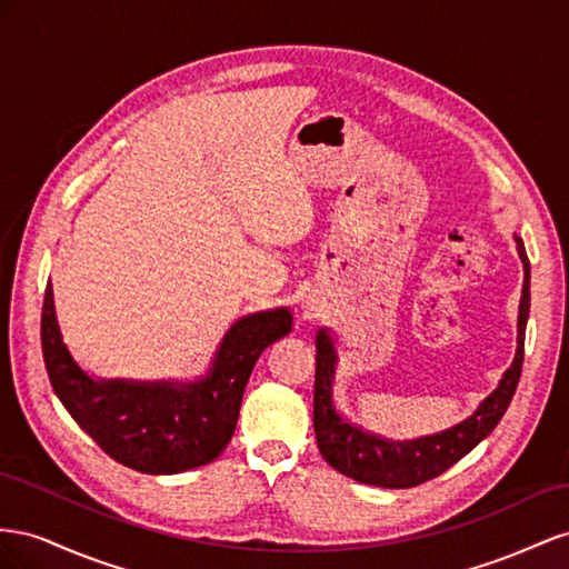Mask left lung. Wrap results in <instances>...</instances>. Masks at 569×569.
Here are the masks:
<instances>
[{
  "label": "left lung",
  "mask_w": 569,
  "mask_h": 569,
  "mask_svg": "<svg viewBox=\"0 0 569 569\" xmlns=\"http://www.w3.org/2000/svg\"><path fill=\"white\" fill-rule=\"evenodd\" d=\"M519 259L525 264L522 298L517 315V352L510 369L502 375L496 391L486 398L472 417L460 425L415 441H388L350 425L333 408V375L338 352L327 329L317 331V371H315V433L321 458L336 472L360 483L381 486V489H412L465 458L479 441L489 436L500 417L506 415L515 396L525 362V331L529 319V257L522 238L515 236Z\"/></svg>",
  "instance_id": "left-lung-1"
}]
</instances>
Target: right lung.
<instances>
[{"mask_svg": "<svg viewBox=\"0 0 569 569\" xmlns=\"http://www.w3.org/2000/svg\"><path fill=\"white\" fill-rule=\"evenodd\" d=\"M290 327L288 307L238 319L207 377L190 383L94 379L63 343L47 281L40 336L47 377L76 425L111 460L136 472L178 475L217 460L229 446L254 362Z\"/></svg>", "mask_w": 569, "mask_h": 569, "instance_id": "1", "label": "right lung"}]
</instances>
